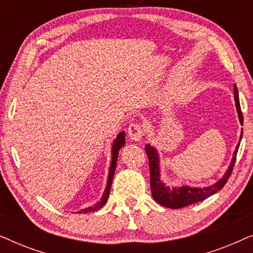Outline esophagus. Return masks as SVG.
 <instances>
[{"label":"esophagus","instance_id":"34e87169","mask_svg":"<svg viewBox=\"0 0 253 253\" xmlns=\"http://www.w3.org/2000/svg\"><path fill=\"white\" fill-rule=\"evenodd\" d=\"M127 134H129L130 139L133 141H139L144 136V129L140 124L138 123H132L130 124L129 129H127Z\"/></svg>","mask_w":253,"mask_h":253}]
</instances>
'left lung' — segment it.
I'll return each instance as SVG.
<instances>
[{
	"label": "left lung",
	"mask_w": 253,
	"mask_h": 253,
	"mask_svg": "<svg viewBox=\"0 0 253 253\" xmlns=\"http://www.w3.org/2000/svg\"><path fill=\"white\" fill-rule=\"evenodd\" d=\"M234 96L235 103H236V109L238 113V119L242 126H243V114H242L240 99H238V91L236 85H234ZM243 136V132H241L240 143ZM240 143L237 144L236 150L234 152L233 160L230 162L229 168L223 175V177L219 179L215 184L206 186V188H191V186H181V188H169L160 179V168H159V154L154 147H152L150 144L145 146L146 154L148 158V165H150V181H151V191L152 196L155 202H158L160 205L169 209H182V207L189 206L191 204L202 202V200L209 198L213 196L214 193L220 191L229 179L231 172H233L235 161H236V155Z\"/></svg>",
	"instance_id": "8db88e82"
}]
</instances>
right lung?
Masks as SVG:
<instances>
[{
    "label": "right lung",
    "instance_id": "right-lung-1",
    "mask_svg": "<svg viewBox=\"0 0 253 253\" xmlns=\"http://www.w3.org/2000/svg\"><path fill=\"white\" fill-rule=\"evenodd\" d=\"M124 144H126V132H124V131H122V132H120L119 136L116 137V139L114 140L113 148H112V154H113V157H112V164H110L109 174H108V183H107L106 190H105V192H103L101 199H100V202L96 203L94 206H91V207H87V209L81 210L78 213H89V212H94V211H98V210L101 209V207L107 203V199H108V197H109L110 186H112V182H113L114 174H115L116 164H117V158H119V151L121 150V147L124 146Z\"/></svg>",
    "mask_w": 253,
    "mask_h": 253
}]
</instances>
